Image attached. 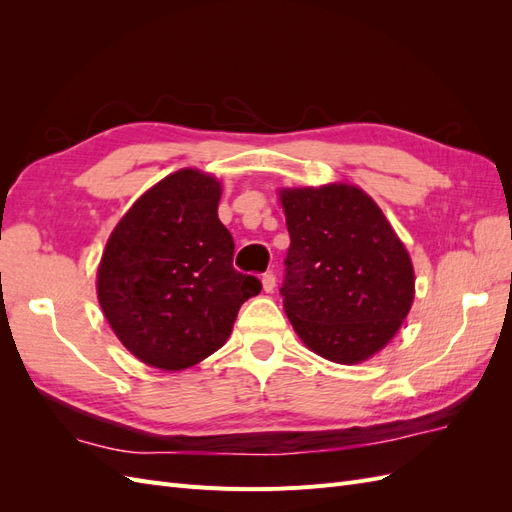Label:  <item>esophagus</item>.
I'll return each mask as SVG.
<instances>
[{
  "label": "esophagus",
  "instance_id": "34e87169",
  "mask_svg": "<svg viewBox=\"0 0 512 512\" xmlns=\"http://www.w3.org/2000/svg\"><path fill=\"white\" fill-rule=\"evenodd\" d=\"M262 290H265V292H273L275 290V275L271 271L262 275Z\"/></svg>",
  "mask_w": 512,
  "mask_h": 512
}]
</instances>
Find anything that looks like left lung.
Masks as SVG:
<instances>
[{"label": "left lung", "mask_w": 512, "mask_h": 512, "mask_svg": "<svg viewBox=\"0 0 512 512\" xmlns=\"http://www.w3.org/2000/svg\"><path fill=\"white\" fill-rule=\"evenodd\" d=\"M290 232L280 288L303 344L333 363H361L399 331L414 299L404 243L361 188L329 183L280 192Z\"/></svg>", "instance_id": "1"}]
</instances>
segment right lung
<instances>
[{
    "instance_id": "obj_1",
    "label": "right lung",
    "mask_w": 512,
    "mask_h": 512,
    "mask_svg": "<svg viewBox=\"0 0 512 512\" xmlns=\"http://www.w3.org/2000/svg\"><path fill=\"white\" fill-rule=\"evenodd\" d=\"M220 196L215 177L177 170L138 198L106 241L100 307L119 342L151 367L179 371L207 359L262 288L232 267Z\"/></svg>"
}]
</instances>
